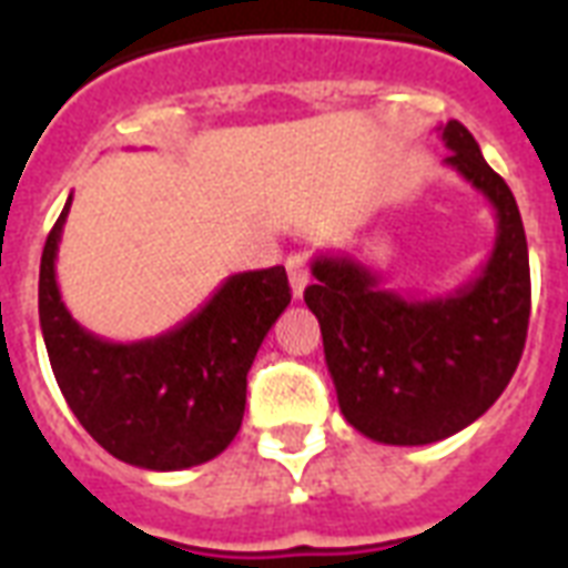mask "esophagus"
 Listing matches in <instances>:
<instances>
[{"label": "esophagus", "instance_id": "1", "mask_svg": "<svg viewBox=\"0 0 568 568\" xmlns=\"http://www.w3.org/2000/svg\"><path fill=\"white\" fill-rule=\"evenodd\" d=\"M285 271H288V285H292L294 301H301L306 285H310V267H306V258L292 256L285 262Z\"/></svg>", "mask_w": 568, "mask_h": 568}]
</instances>
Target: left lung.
Segmentation results:
<instances>
[{
	"mask_svg": "<svg viewBox=\"0 0 568 568\" xmlns=\"http://www.w3.org/2000/svg\"><path fill=\"white\" fill-rule=\"evenodd\" d=\"M457 171L495 209V244L475 280L415 297L345 250L312 258L303 301L321 324L338 409L383 445H430L477 422L501 397L530 318L528 241L516 196L463 123L439 126Z\"/></svg>",
	"mask_w": 568,
	"mask_h": 568,
	"instance_id": "1",
	"label": "left lung"
}]
</instances>
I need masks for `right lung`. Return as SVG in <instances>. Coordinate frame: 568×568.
Returning <instances> with one entry per match:
<instances>
[{
	"label": "right lung",
	"instance_id": "right-lung-1",
	"mask_svg": "<svg viewBox=\"0 0 568 568\" xmlns=\"http://www.w3.org/2000/svg\"><path fill=\"white\" fill-rule=\"evenodd\" d=\"M73 194L40 256L38 312L49 365L84 430L111 457L150 471H180L226 450L244 418L247 372L285 306L283 265L232 274L162 336L109 342L61 301L55 258Z\"/></svg>",
	"mask_w": 568,
	"mask_h": 568
}]
</instances>
